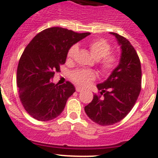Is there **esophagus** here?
Here are the masks:
<instances>
[{"mask_svg":"<svg viewBox=\"0 0 158 158\" xmlns=\"http://www.w3.org/2000/svg\"><path fill=\"white\" fill-rule=\"evenodd\" d=\"M76 92H82V90H83V89H82L81 88V87H79V86H76Z\"/></svg>","mask_w":158,"mask_h":158,"instance_id":"1","label":"esophagus"}]
</instances>
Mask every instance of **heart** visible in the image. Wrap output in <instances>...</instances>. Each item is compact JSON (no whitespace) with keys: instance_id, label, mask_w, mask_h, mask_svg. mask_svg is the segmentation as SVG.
I'll use <instances>...</instances> for the list:
<instances>
[{"instance_id":"b5f03b06","label":"heart","mask_w":158,"mask_h":158,"mask_svg":"<svg viewBox=\"0 0 158 158\" xmlns=\"http://www.w3.org/2000/svg\"><path fill=\"white\" fill-rule=\"evenodd\" d=\"M89 48L93 57L99 61V68L104 76L111 74L119 63V57L115 52H111V45L105 39H94L89 43ZM78 50L76 45H72L67 53L68 59H73ZM96 78L93 70L76 69L71 74V79L75 83L81 86H85Z\"/></svg>"}]
</instances>
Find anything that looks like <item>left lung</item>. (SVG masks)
I'll return each instance as SVG.
<instances>
[{"mask_svg": "<svg viewBox=\"0 0 158 158\" xmlns=\"http://www.w3.org/2000/svg\"><path fill=\"white\" fill-rule=\"evenodd\" d=\"M121 48L120 63L102 83L98 84L99 94L93 95L85 106L87 116L102 126L120 122L131 112L141 90V65L137 52L124 37L110 32Z\"/></svg>", "mask_w": 158, "mask_h": 158, "instance_id": "obj_1", "label": "left lung"}]
</instances>
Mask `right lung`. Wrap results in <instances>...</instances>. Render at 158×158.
I'll use <instances>...</instances> for the list:
<instances>
[{"mask_svg":"<svg viewBox=\"0 0 158 158\" xmlns=\"http://www.w3.org/2000/svg\"><path fill=\"white\" fill-rule=\"evenodd\" d=\"M89 35L52 27L39 32L26 46L18 62L17 85L24 110L35 120L48 121L63 111L75 87L70 82L59 85L51 79L60 72L70 47Z\"/></svg>","mask_w":158,"mask_h":158,"instance_id":"add662e5","label":"right lung"}]
</instances>
